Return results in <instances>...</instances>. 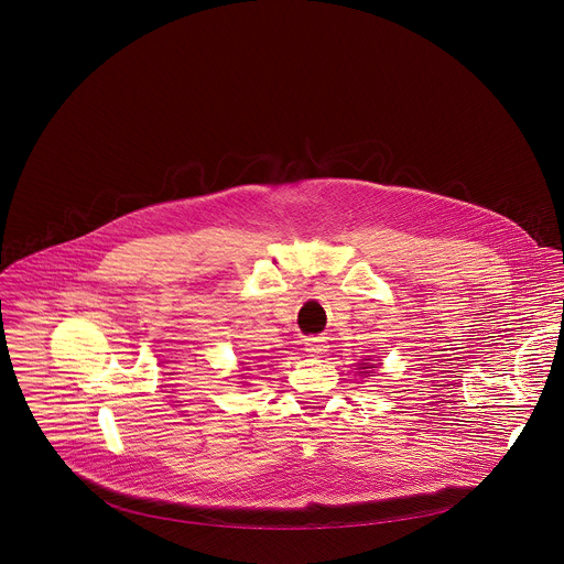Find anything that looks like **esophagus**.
<instances>
[{
	"label": "esophagus",
	"mask_w": 564,
	"mask_h": 564,
	"mask_svg": "<svg viewBox=\"0 0 564 564\" xmlns=\"http://www.w3.org/2000/svg\"><path fill=\"white\" fill-rule=\"evenodd\" d=\"M305 350L310 352V357H319L322 352H326V344L319 337H310L305 339Z\"/></svg>",
	"instance_id": "esophagus-1"
}]
</instances>
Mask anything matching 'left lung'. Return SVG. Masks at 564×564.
I'll use <instances>...</instances> for the list:
<instances>
[{"label":"left lung","instance_id":"obj_1","mask_svg":"<svg viewBox=\"0 0 564 564\" xmlns=\"http://www.w3.org/2000/svg\"><path fill=\"white\" fill-rule=\"evenodd\" d=\"M372 368H376V366H372Z\"/></svg>","mask_w":564,"mask_h":564}]
</instances>
